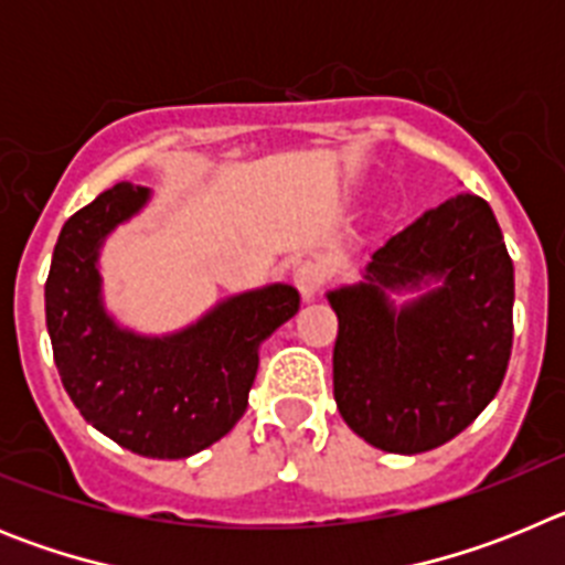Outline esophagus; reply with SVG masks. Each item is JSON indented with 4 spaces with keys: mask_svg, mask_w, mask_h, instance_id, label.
Segmentation results:
<instances>
[{
    "mask_svg": "<svg viewBox=\"0 0 565 565\" xmlns=\"http://www.w3.org/2000/svg\"><path fill=\"white\" fill-rule=\"evenodd\" d=\"M322 279H326L322 266L313 263V259H299L297 266H294V282H297L299 294H302L306 302H311V299L317 297L319 288H322Z\"/></svg>",
    "mask_w": 565,
    "mask_h": 565,
    "instance_id": "1",
    "label": "esophagus"
}]
</instances>
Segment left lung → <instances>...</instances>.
Masks as SVG:
<instances>
[{
    "instance_id": "obj_1",
    "label": "left lung",
    "mask_w": 565,
    "mask_h": 565,
    "mask_svg": "<svg viewBox=\"0 0 565 565\" xmlns=\"http://www.w3.org/2000/svg\"><path fill=\"white\" fill-rule=\"evenodd\" d=\"M339 317L333 396L376 450H436L495 398L512 353L515 268L495 214L461 192L373 248L326 294Z\"/></svg>"
}]
</instances>
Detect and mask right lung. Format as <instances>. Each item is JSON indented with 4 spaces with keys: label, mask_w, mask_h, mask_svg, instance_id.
<instances>
[{
    "label": "right lung",
    "mask_w": 565,
    "mask_h": 565,
    "mask_svg": "<svg viewBox=\"0 0 565 565\" xmlns=\"http://www.w3.org/2000/svg\"><path fill=\"white\" fill-rule=\"evenodd\" d=\"M152 189L115 183L64 223L44 313L58 376L98 433L147 458H189L221 441L248 407L259 348L299 311L288 282L217 299L169 333L121 326L104 299L102 248Z\"/></svg>",
    "instance_id": "right-lung-1"
}]
</instances>
